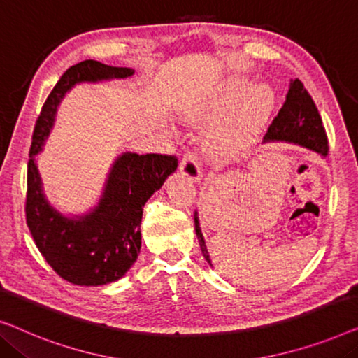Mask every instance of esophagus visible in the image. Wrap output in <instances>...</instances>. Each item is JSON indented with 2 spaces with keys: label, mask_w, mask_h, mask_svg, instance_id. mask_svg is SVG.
I'll return each instance as SVG.
<instances>
[{
  "label": "esophagus",
  "mask_w": 358,
  "mask_h": 358,
  "mask_svg": "<svg viewBox=\"0 0 358 358\" xmlns=\"http://www.w3.org/2000/svg\"><path fill=\"white\" fill-rule=\"evenodd\" d=\"M179 169L180 173H182L185 178L190 179L192 182H199L201 179V171H200V164H199V159L194 153L187 152L180 159V164H179Z\"/></svg>",
  "instance_id": "34e87169"
}]
</instances>
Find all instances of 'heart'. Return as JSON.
Masks as SVG:
<instances>
[{"mask_svg":"<svg viewBox=\"0 0 358 358\" xmlns=\"http://www.w3.org/2000/svg\"><path fill=\"white\" fill-rule=\"evenodd\" d=\"M276 106V92L271 85L250 87L241 77H227L205 93L199 101L182 110L187 122H217L208 132V147L226 158L247 153L271 117Z\"/></svg>","mask_w":358,"mask_h":358,"instance_id":"heart-1","label":"heart"}]
</instances>
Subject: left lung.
Masks as SVG:
<instances>
[{
  "instance_id": "1",
  "label": "left lung",
  "mask_w": 358,
  "mask_h": 358,
  "mask_svg": "<svg viewBox=\"0 0 358 358\" xmlns=\"http://www.w3.org/2000/svg\"><path fill=\"white\" fill-rule=\"evenodd\" d=\"M265 142H287L317 152L323 158L328 155V138H326L320 113L310 93L299 79L291 80V84H289L286 101L269 126ZM194 220L195 234L199 237L201 253L211 265L208 248L205 245L203 234L200 229L199 211H195Z\"/></svg>"
}]
</instances>
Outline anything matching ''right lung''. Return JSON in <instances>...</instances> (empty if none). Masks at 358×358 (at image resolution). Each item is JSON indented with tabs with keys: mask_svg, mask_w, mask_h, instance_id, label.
I'll list each match as a JSON object with an SVG mask.
<instances>
[{
	"mask_svg": "<svg viewBox=\"0 0 358 358\" xmlns=\"http://www.w3.org/2000/svg\"><path fill=\"white\" fill-rule=\"evenodd\" d=\"M132 67L95 59L71 66L46 98L35 124L27 166L25 216L38 250L48 265L77 286L115 282L136 263L142 247L143 206L178 168L168 155L122 152L113 162L98 203L82 215H64L45 194L37 155L53 131L59 103L79 84L127 79Z\"/></svg>",
	"mask_w": 358,
	"mask_h": 358,
	"instance_id": "add662e5",
	"label": "right lung"
}]
</instances>
